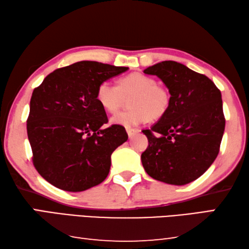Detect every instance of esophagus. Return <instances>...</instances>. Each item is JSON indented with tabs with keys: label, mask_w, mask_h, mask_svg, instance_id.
Wrapping results in <instances>:
<instances>
[{
	"label": "esophagus",
	"mask_w": 249,
	"mask_h": 249,
	"mask_svg": "<svg viewBox=\"0 0 249 249\" xmlns=\"http://www.w3.org/2000/svg\"><path fill=\"white\" fill-rule=\"evenodd\" d=\"M126 132L128 134L129 138H133L135 135L138 134V129H134V128H126Z\"/></svg>",
	"instance_id": "1"
}]
</instances>
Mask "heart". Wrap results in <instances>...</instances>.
<instances>
[{"instance_id": "obj_1", "label": "heart", "mask_w": 249, "mask_h": 249, "mask_svg": "<svg viewBox=\"0 0 249 249\" xmlns=\"http://www.w3.org/2000/svg\"><path fill=\"white\" fill-rule=\"evenodd\" d=\"M129 98L128 110L112 117L114 124L132 127L148 120L157 121L168 113L171 106L169 90L158 85L155 78L142 73H132L119 79L117 86L110 81L99 84L96 99L107 112L115 113Z\"/></svg>"}]
</instances>
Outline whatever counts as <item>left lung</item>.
Returning <instances> with one entry per match:
<instances>
[{"label":"left lung","instance_id":"left-lung-1","mask_svg":"<svg viewBox=\"0 0 249 249\" xmlns=\"http://www.w3.org/2000/svg\"><path fill=\"white\" fill-rule=\"evenodd\" d=\"M168 87V113L142 133L149 146L142 162L149 176L171 185L197 179L220 150L225 119L221 91L207 76L180 63L163 61L143 71Z\"/></svg>","mask_w":249,"mask_h":249}]
</instances>
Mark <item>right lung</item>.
Wrapping results in <instances>:
<instances>
[{"mask_svg": "<svg viewBox=\"0 0 249 249\" xmlns=\"http://www.w3.org/2000/svg\"><path fill=\"white\" fill-rule=\"evenodd\" d=\"M127 70L81 61L52 71L34 90L27 134L36 170L53 186L83 192L107 178L112 152L128 135L122 125L102 127L107 116L96 91Z\"/></svg>", "mask_w": 249, "mask_h": 249, "instance_id": "add662e5", "label": "right lung"}]
</instances>
